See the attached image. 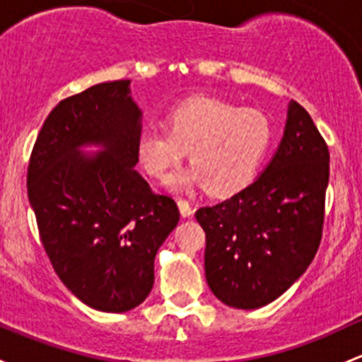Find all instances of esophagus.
Listing matches in <instances>:
<instances>
[{"instance_id":"obj_1","label":"esophagus","mask_w":362,"mask_h":362,"mask_svg":"<svg viewBox=\"0 0 362 362\" xmlns=\"http://www.w3.org/2000/svg\"><path fill=\"white\" fill-rule=\"evenodd\" d=\"M177 204H178V210H180V213H182V216H185V218H187V216H191L194 213V206L189 203L187 199H178Z\"/></svg>"}]
</instances>
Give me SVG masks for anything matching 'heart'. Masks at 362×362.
I'll list each match as a JSON object with an SVG mask.
<instances>
[{
  "label": "heart",
  "mask_w": 362,
  "mask_h": 362,
  "mask_svg": "<svg viewBox=\"0 0 362 362\" xmlns=\"http://www.w3.org/2000/svg\"><path fill=\"white\" fill-rule=\"evenodd\" d=\"M272 123L258 109L211 97H192L166 116V130H146L136 156L147 175L168 184L189 152L192 170L180 187H208L218 196L253 182L272 144Z\"/></svg>",
  "instance_id": "heart-1"
}]
</instances>
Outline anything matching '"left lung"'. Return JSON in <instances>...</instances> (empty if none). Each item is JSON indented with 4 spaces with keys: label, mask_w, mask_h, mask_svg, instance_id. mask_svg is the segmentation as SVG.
<instances>
[{
    "label": "left lung",
    "mask_w": 362,
    "mask_h": 362,
    "mask_svg": "<svg viewBox=\"0 0 362 362\" xmlns=\"http://www.w3.org/2000/svg\"><path fill=\"white\" fill-rule=\"evenodd\" d=\"M329 151L309 112L291 100L284 135L264 173L196 211L206 234L204 271L226 305L253 310L279 298L317 253Z\"/></svg>",
    "instance_id": "left-lung-1"
}]
</instances>
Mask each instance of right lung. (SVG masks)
<instances>
[{"instance_id":"obj_1","label":"right lung","mask_w":362,"mask_h":362,"mask_svg":"<svg viewBox=\"0 0 362 362\" xmlns=\"http://www.w3.org/2000/svg\"><path fill=\"white\" fill-rule=\"evenodd\" d=\"M140 119L130 79L100 83L60 100L30 152L28 196L43 248L95 310L127 312L147 298L156 253L180 218L177 203L133 170ZM88 143L105 151L83 155Z\"/></svg>"}]
</instances>
